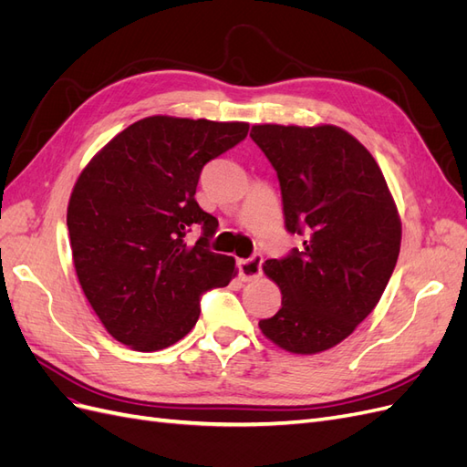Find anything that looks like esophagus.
I'll list each match as a JSON object with an SVG mask.
<instances>
[{
  "label": "esophagus",
  "instance_id": "1",
  "mask_svg": "<svg viewBox=\"0 0 467 467\" xmlns=\"http://www.w3.org/2000/svg\"><path fill=\"white\" fill-rule=\"evenodd\" d=\"M261 265H263V257L261 255H253L251 259H242L237 263L239 268V278L244 282H251L261 276Z\"/></svg>",
  "mask_w": 467,
  "mask_h": 467
}]
</instances>
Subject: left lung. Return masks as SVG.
Listing matches in <instances>:
<instances>
[{"instance_id": "left-lung-1", "label": "left lung", "mask_w": 467, "mask_h": 467, "mask_svg": "<svg viewBox=\"0 0 467 467\" xmlns=\"http://www.w3.org/2000/svg\"><path fill=\"white\" fill-rule=\"evenodd\" d=\"M251 138L273 163L290 234L302 249L268 259L282 294L263 335L294 355L333 348L372 314L401 247V220L379 165L333 124H255Z\"/></svg>"}]
</instances>
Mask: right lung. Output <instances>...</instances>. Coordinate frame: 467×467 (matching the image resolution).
Wrapping results in <instances>:
<instances>
[{
	"instance_id": "right-lung-1",
	"label": "right lung",
	"mask_w": 467,
	"mask_h": 467,
	"mask_svg": "<svg viewBox=\"0 0 467 467\" xmlns=\"http://www.w3.org/2000/svg\"><path fill=\"white\" fill-rule=\"evenodd\" d=\"M247 122L146 117L99 150L67 202L79 286L119 343L153 352L181 341L201 296L228 286L235 259L208 249L218 220L194 201L202 167L247 136ZM205 235L182 239L191 224Z\"/></svg>"
}]
</instances>
